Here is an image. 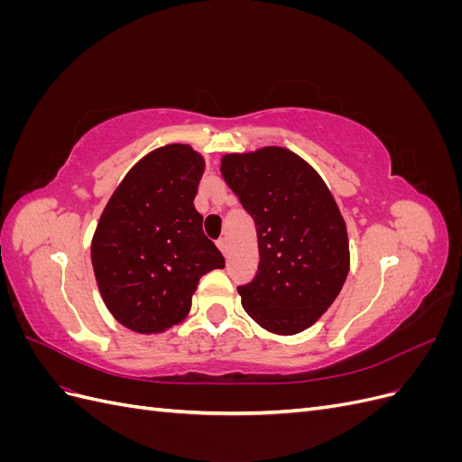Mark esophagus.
Returning <instances> with one entry per match:
<instances>
[{"label":"esophagus","instance_id":"34e87169","mask_svg":"<svg viewBox=\"0 0 462 462\" xmlns=\"http://www.w3.org/2000/svg\"><path fill=\"white\" fill-rule=\"evenodd\" d=\"M217 248L221 250L223 256H227L229 254V243H227V239H219L217 241Z\"/></svg>","mask_w":462,"mask_h":462}]
</instances>
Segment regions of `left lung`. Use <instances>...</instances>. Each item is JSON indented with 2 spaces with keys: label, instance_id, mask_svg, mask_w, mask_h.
I'll use <instances>...</instances> for the list:
<instances>
[{
  "label": "left lung",
  "instance_id": "8db88e82",
  "mask_svg": "<svg viewBox=\"0 0 462 462\" xmlns=\"http://www.w3.org/2000/svg\"><path fill=\"white\" fill-rule=\"evenodd\" d=\"M221 175L258 235V272L236 289L243 309L277 335L309 329L337 299L351 265L333 194L310 163L282 146L226 153Z\"/></svg>",
  "mask_w": 462,
  "mask_h": 462
}]
</instances>
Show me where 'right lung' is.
Instances as JSON below:
<instances>
[{
    "mask_svg": "<svg viewBox=\"0 0 462 462\" xmlns=\"http://www.w3.org/2000/svg\"><path fill=\"white\" fill-rule=\"evenodd\" d=\"M204 158L167 144L133 165L92 236L97 289L121 326L162 333L183 321L200 277L226 268L194 208Z\"/></svg>",
    "mask_w": 462,
    "mask_h": 462,
    "instance_id": "right-lung-1",
    "label": "right lung"
}]
</instances>
